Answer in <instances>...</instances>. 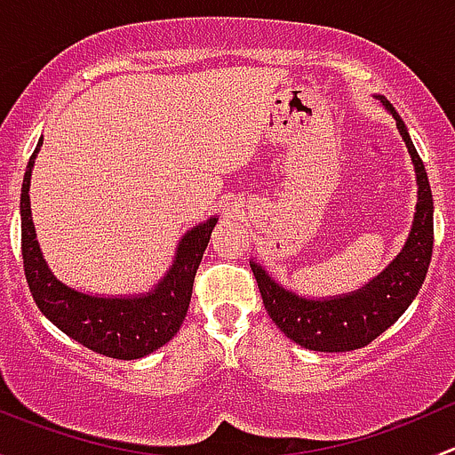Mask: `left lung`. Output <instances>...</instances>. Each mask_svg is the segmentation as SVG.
Wrapping results in <instances>:
<instances>
[{
    "label": "left lung",
    "mask_w": 455,
    "mask_h": 455,
    "mask_svg": "<svg viewBox=\"0 0 455 455\" xmlns=\"http://www.w3.org/2000/svg\"><path fill=\"white\" fill-rule=\"evenodd\" d=\"M376 99L396 118V127L410 151L419 182L414 224L396 259L363 288L330 299H306L295 295L279 286L257 261H251L266 313L288 339L308 350L350 352L368 346L410 308L429 268L434 249V198L425 164L392 103L385 96Z\"/></svg>",
    "instance_id": "1"
}]
</instances>
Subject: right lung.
Returning <instances> with one entry per match:
<instances>
[{"label": "right lung", "mask_w": 455, "mask_h": 455, "mask_svg": "<svg viewBox=\"0 0 455 455\" xmlns=\"http://www.w3.org/2000/svg\"><path fill=\"white\" fill-rule=\"evenodd\" d=\"M36 145L21 185V255L26 282L39 310L61 332L90 347L92 352L112 359L132 361L151 355L172 341L189 310L196 270L209 244L218 218L206 220L185 233L178 244L176 259L158 286L139 297H94L75 291L50 273L30 215V176Z\"/></svg>", "instance_id": "1"}]
</instances>
